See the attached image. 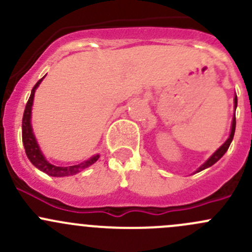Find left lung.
<instances>
[{
  "instance_id": "obj_1",
  "label": "left lung",
  "mask_w": 252,
  "mask_h": 252,
  "mask_svg": "<svg viewBox=\"0 0 252 252\" xmlns=\"http://www.w3.org/2000/svg\"><path fill=\"white\" fill-rule=\"evenodd\" d=\"M236 106H238V97H236V95H235V97H234V108L236 110ZM235 114H234V117H233V122H232V130H230V135H229V138L227 139V141L224 142V144L222 145V146L220 147V149L217 150V151L215 152V154L212 155V156L210 157V158L207 159V161L205 162L204 164H202V166H200L199 168H197V171L196 172H201V171H204V169H206V168H208V167H211L212 166V164H215L216 162L218 161V159L220 158V157L223 156V155L225 154V152H227V150L229 149V146H230V142L233 141V138H234V133H235ZM196 172H195V173H196Z\"/></svg>"
}]
</instances>
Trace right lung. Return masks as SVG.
Returning <instances> with one entry per match:
<instances>
[{
	"label": "right lung",
	"mask_w": 252,
	"mask_h": 252,
	"mask_svg": "<svg viewBox=\"0 0 252 252\" xmlns=\"http://www.w3.org/2000/svg\"><path fill=\"white\" fill-rule=\"evenodd\" d=\"M44 78L40 79V80L35 84L34 88H32L29 100H28L27 106H25L24 114H23L22 138H23V145H24V149H25V154H27L28 158L30 159V162H32L36 168H39L40 171L45 172L46 174L51 175V177H68V175H74L79 173L80 171H83V169L90 167L91 164L95 163L100 156H98V155H95V156H93L91 158H89L88 161H84L79 164H74V166H68V167L53 166V164H51L50 162L45 158L41 150H40L39 145H37V141L36 139H35L34 133H32V121H30V119H32V101H34L35 90H36V88L40 85V83H41Z\"/></svg>",
	"instance_id": "obj_1"
}]
</instances>
